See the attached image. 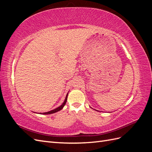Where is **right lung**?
<instances>
[{
  "label": "right lung",
  "mask_w": 152,
  "mask_h": 152,
  "mask_svg": "<svg viewBox=\"0 0 152 152\" xmlns=\"http://www.w3.org/2000/svg\"><path fill=\"white\" fill-rule=\"evenodd\" d=\"M67 96H68V94H66V98H65V102H63V103L60 106V107H58L57 108H56V109H54V110H51V111H49V112H45V113H42V114H45V115H48V114H51V113H56V112H58V111H59V110H61L63 108V107L65 105V104H66V100H67Z\"/></svg>",
  "instance_id": "right-lung-1"
}]
</instances>
